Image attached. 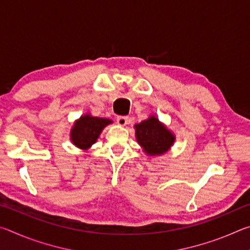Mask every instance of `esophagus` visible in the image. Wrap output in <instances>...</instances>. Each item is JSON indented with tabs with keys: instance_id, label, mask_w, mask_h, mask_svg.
<instances>
[{
	"instance_id": "1",
	"label": "esophagus",
	"mask_w": 250,
	"mask_h": 250,
	"mask_svg": "<svg viewBox=\"0 0 250 250\" xmlns=\"http://www.w3.org/2000/svg\"><path fill=\"white\" fill-rule=\"evenodd\" d=\"M117 124L121 125V126H125L129 124V118L128 117H125V116H121V117H118L117 118Z\"/></svg>"
}]
</instances>
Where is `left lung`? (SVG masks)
Returning <instances> with one entry per match:
<instances>
[{
    "label": "left lung",
    "instance_id": "left-lung-1",
    "mask_svg": "<svg viewBox=\"0 0 250 250\" xmlns=\"http://www.w3.org/2000/svg\"><path fill=\"white\" fill-rule=\"evenodd\" d=\"M135 138L147 155H162L170 150L175 135L154 116L134 125Z\"/></svg>",
    "mask_w": 250,
    "mask_h": 250
}]
</instances>
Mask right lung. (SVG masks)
<instances>
[{
	"label": "right lung",
	"instance_id": "obj_1",
	"mask_svg": "<svg viewBox=\"0 0 250 250\" xmlns=\"http://www.w3.org/2000/svg\"><path fill=\"white\" fill-rule=\"evenodd\" d=\"M110 124H112V120L107 118L92 117L86 113L75 121L70 131V140L79 149L88 150L96 143L104 126Z\"/></svg>",
	"mask_w": 250,
	"mask_h": 250
}]
</instances>
